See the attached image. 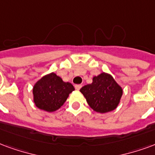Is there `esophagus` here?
I'll return each mask as SVG.
<instances>
[{
    "label": "esophagus",
    "mask_w": 155,
    "mask_h": 155,
    "mask_svg": "<svg viewBox=\"0 0 155 155\" xmlns=\"http://www.w3.org/2000/svg\"><path fill=\"white\" fill-rule=\"evenodd\" d=\"M81 87H82V85H81V84H75V85H74V88H75V89H77V90L81 89Z\"/></svg>",
    "instance_id": "1"
}]
</instances>
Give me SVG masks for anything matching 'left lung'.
Instances as JSON below:
<instances>
[{
	"instance_id": "left-lung-1",
	"label": "left lung",
	"mask_w": 155,
	"mask_h": 155,
	"mask_svg": "<svg viewBox=\"0 0 155 155\" xmlns=\"http://www.w3.org/2000/svg\"><path fill=\"white\" fill-rule=\"evenodd\" d=\"M89 106L99 113L113 111L118 106L123 89L108 73L93 77V82L80 89Z\"/></svg>"
}]
</instances>
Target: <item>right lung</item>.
Returning a JSON list of instances; mask_svg holds the SVG:
<instances>
[{"mask_svg":"<svg viewBox=\"0 0 155 155\" xmlns=\"http://www.w3.org/2000/svg\"><path fill=\"white\" fill-rule=\"evenodd\" d=\"M74 86L54 72L42 76L33 87L34 102L39 109L52 113L59 109L66 102Z\"/></svg>","mask_w":155,"mask_h":155,"instance_id":"right-lung-1","label":"right lung"}]
</instances>
